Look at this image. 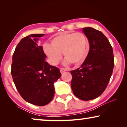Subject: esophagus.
<instances>
[{
	"label": "esophagus",
	"instance_id": "1",
	"mask_svg": "<svg viewBox=\"0 0 127 127\" xmlns=\"http://www.w3.org/2000/svg\"><path fill=\"white\" fill-rule=\"evenodd\" d=\"M60 71H61V73L62 74H63L64 72H65V71H66V69H65L62 68V69H61V70H60Z\"/></svg>",
	"mask_w": 127,
	"mask_h": 127
}]
</instances>
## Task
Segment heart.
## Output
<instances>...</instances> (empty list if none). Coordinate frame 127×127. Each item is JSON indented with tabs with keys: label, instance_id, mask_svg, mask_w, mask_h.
Segmentation results:
<instances>
[{
	"label": "heart",
	"instance_id": "obj_1",
	"mask_svg": "<svg viewBox=\"0 0 127 127\" xmlns=\"http://www.w3.org/2000/svg\"><path fill=\"white\" fill-rule=\"evenodd\" d=\"M43 51L48 57L50 63L57 64L63 53L65 64L72 63L75 66L82 64L89 51L87 38L82 33L65 32L53 36L51 44H44Z\"/></svg>",
	"mask_w": 127,
	"mask_h": 127
}]
</instances>
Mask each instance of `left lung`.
Returning a JSON list of instances; mask_svg holds the SVG:
<instances>
[{"mask_svg": "<svg viewBox=\"0 0 127 127\" xmlns=\"http://www.w3.org/2000/svg\"><path fill=\"white\" fill-rule=\"evenodd\" d=\"M90 50L81 67L71 70V88L79 99L89 101L101 95L112 75L114 61L112 46L101 32L92 27L83 28Z\"/></svg>", "mask_w": 127, "mask_h": 127, "instance_id": "left-lung-1", "label": "left lung"}]
</instances>
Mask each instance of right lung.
Returning <instances> with one entry per match:
<instances>
[{"label":"right lung","instance_id":"right-lung-1","mask_svg":"<svg viewBox=\"0 0 127 127\" xmlns=\"http://www.w3.org/2000/svg\"><path fill=\"white\" fill-rule=\"evenodd\" d=\"M31 34L23 38L13 55L11 74L17 90L26 101L37 106L48 104L54 97V83L61 77L58 68L45 61L38 37Z\"/></svg>","mask_w":127,"mask_h":127}]
</instances>
